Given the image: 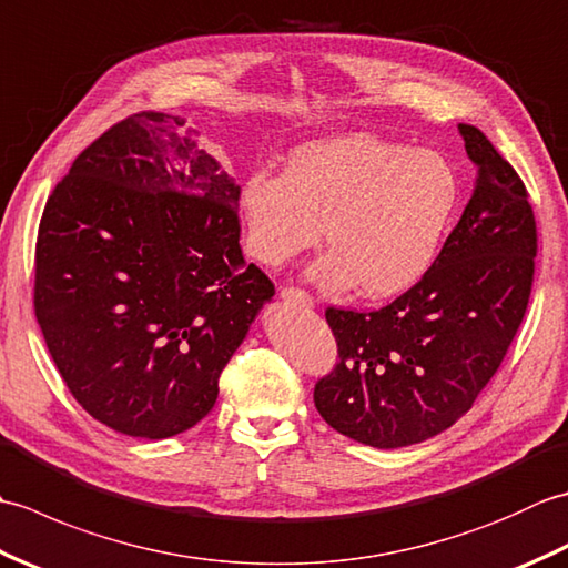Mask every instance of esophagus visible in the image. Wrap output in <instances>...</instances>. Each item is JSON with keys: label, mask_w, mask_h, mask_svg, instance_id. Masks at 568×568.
Here are the masks:
<instances>
[{"label": "esophagus", "mask_w": 568, "mask_h": 568, "mask_svg": "<svg viewBox=\"0 0 568 568\" xmlns=\"http://www.w3.org/2000/svg\"><path fill=\"white\" fill-rule=\"evenodd\" d=\"M281 297L285 303H293V305H303V307L315 305L312 303V297L305 291H300V287H281Z\"/></svg>", "instance_id": "obj_1"}]
</instances>
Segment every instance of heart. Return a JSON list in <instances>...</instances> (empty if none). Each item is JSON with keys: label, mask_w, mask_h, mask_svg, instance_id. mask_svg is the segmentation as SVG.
<instances>
[{"label": "heart", "mask_w": 568, "mask_h": 568, "mask_svg": "<svg viewBox=\"0 0 568 568\" xmlns=\"http://www.w3.org/2000/svg\"><path fill=\"white\" fill-rule=\"evenodd\" d=\"M458 202L462 183L446 155L356 131L293 149L283 175L256 168L236 210L256 261L285 263L315 244L322 224L329 253L310 268L312 281L388 300L432 268Z\"/></svg>", "instance_id": "obj_1"}]
</instances>
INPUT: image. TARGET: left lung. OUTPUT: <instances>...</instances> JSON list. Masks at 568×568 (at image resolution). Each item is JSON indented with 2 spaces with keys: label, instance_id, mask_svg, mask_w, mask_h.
I'll return each mask as SVG.
<instances>
[{
  "label": "left lung",
  "instance_id": "1",
  "mask_svg": "<svg viewBox=\"0 0 568 568\" xmlns=\"http://www.w3.org/2000/svg\"><path fill=\"white\" fill-rule=\"evenodd\" d=\"M476 187L417 285L373 312L327 307L334 371L315 405L344 437L397 449L449 429L496 376L535 281L537 224L515 168L458 124Z\"/></svg>",
  "mask_w": 568,
  "mask_h": 568
}]
</instances>
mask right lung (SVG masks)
Instances as JSON below:
<instances>
[{
    "label": "right lung",
    "instance_id": "right-lung-1",
    "mask_svg": "<svg viewBox=\"0 0 568 568\" xmlns=\"http://www.w3.org/2000/svg\"><path fill=\"white\" fill-rule=\"evenodd\" d=\"M239 185L185 119L139 112L60 180L39 224L33 310L72 397L114 432L195 427L275 287L239 246Z\"/></svg>",
    "mask_w": 568,
    "mask_h": 568
}]
</instances>
